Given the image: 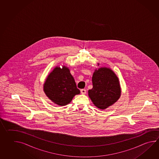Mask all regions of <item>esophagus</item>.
Instances as JSON below:
<instances>
[{"label":"esophagus","mask_w":159,"mask_h":159,"mask_svg":"<svg viewBox=\"0 0 159 159\" xmlns=\"http://www.w3.org/2000/svg\"><path fill=\"white\" fill-rule=\"evenodd\" d=\"M86 92H87V91H86L85 89H82L80 90V92H81V94H85V93H86Z\"/></svg>","instance_id":"34e87169"}]
</instances>
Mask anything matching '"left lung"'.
Instances as JSON below:
<instances>
[{
  "instance_id": "left-lung-1",
  "label": "left lung",
  "mask_w": 159,
  "mask_h": 159,
  "mask_svg": "<svg viewBox=\"0 0 159 159\" xmlns=\"http://www.w3.org/2000/svg\"><path fill=\"white\" fill-rule=\"evenodd\" d=\"M93 88L88 95L96 107L105 109L112 105L120 96L118 79L112 70L107 67L95 70L92 76Z\"/></svg>"
}]
</instances>
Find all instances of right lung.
<instances>
[{"label":"right lung","instance_id":"add662e5","mask_svg":"<svg viewBox=\"0 0 159 159\" xmlns=\"http://www.w3.org/2000/svg\"><path fill=\"white\" fill-rule=\"evenodd\" d=\"M43 91L51 100L57 105L69 104L76 94L80 93L74 79L67 67H56L46 80Z\"/></svg>","mask_w":159,"mask_h":159}]
</instances>
